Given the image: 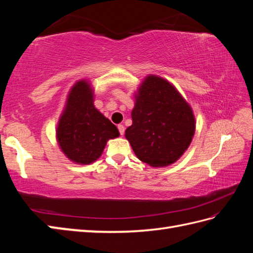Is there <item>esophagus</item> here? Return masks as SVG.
<instances>
[{
  "label": "esophagus",
  "mask_w": 253,
  "mask_h": 253,
  "mask_svg": "<svg viewBox=\"0 0 253 253\" xmlns=\"http://www.w3.org/2000/svg\"><path fill=\"white\" fill-rule=\"evenodd\" d=\"M117 128H118V131H120V133L123 136L124 132H125V127H124V125H118Z\"/></svg>",
  "instance_id": "34e87169"
}]
</instances>
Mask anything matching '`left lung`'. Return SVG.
Segmentation results:
<instances>
[{"mask_svg": "<svg viewBox=\"0 0 253 253\" xmlns=\"http://www.w3.org/2000/svg\"><path fill=\"white\" fill-rule=\"evenodd\" d=\"M125 131L137 158L154 168L176 162L195 133V116L173 85L149 76L142 83Z\"/></svg>", "mask_w": 253, "mask_h": 253, "instance_id": "1", "label": "left lung"}]
</instances>
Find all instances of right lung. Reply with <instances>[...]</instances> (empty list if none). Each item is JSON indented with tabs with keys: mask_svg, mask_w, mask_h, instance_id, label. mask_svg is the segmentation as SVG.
I'll use <instances>...</instances> for the list:
<instances>
[{
	"mask_svg": "<svg viewBox=\"0 0 253 253\" xmlns=\"http://www.w3.org/2000/svg\"><path fill=\"white\" fill-rule=\"evenodd\" d=\"M57 141L62 151L76 163L94 162L109 139L120 136L114 124L93 105V94L84 80L74 85L58 123Z\"/></svg>",
	"mask_w": 253,
	"mask_h": 253,
	"instance_id": "obj_1",
	"label": "right lung"
}]
</instances>
